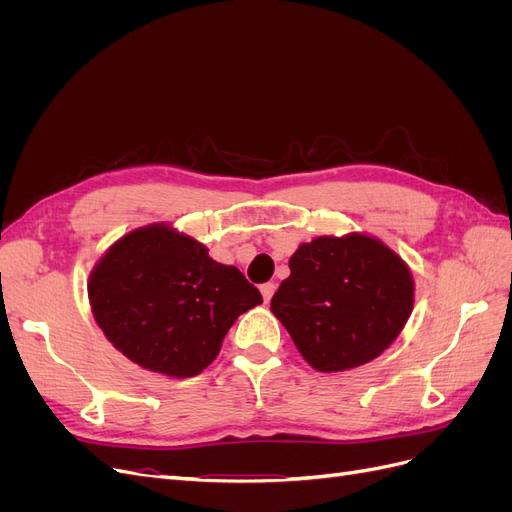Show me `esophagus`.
Listing matches in <instances>:
<instances>
[{
    "instance_id": "obj_1",
    "label": "esophagus",
    "mask_w": 512,
    "mask_h": 512,
    "mask_svg": "<svg viewBox=\"0 0 512 512\" xmlns=\"http://www.w3.org/2000/svg\"><path fill=\"white\" fill-rule=\"evenodd\" d=\"M260 292H262V299H265V303H269L271 297H273V292H275V284H273V282L262 284V286H260Z\"/></svg>"
}]
</instances>
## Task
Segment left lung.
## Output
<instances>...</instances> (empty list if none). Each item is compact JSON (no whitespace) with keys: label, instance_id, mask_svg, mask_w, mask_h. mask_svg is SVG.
Listing matches in <instances>:
<instances>
[{"label":"left lung","instance_id":"left-lung-1","mask_svg":"<svg viewBox=\"0 0 512 512\" xmlns=\"http://www.w3.org/2000/svg\"><path fill=\"white\" fill-rule=\"evenodd\" d=\"M288 267L271 312L324 374L374 361L412 314L410 269L374 237H318L299 245Z\"/></svg>","mask_w":512,"mask_h":512}]
</instances>
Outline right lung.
Here are the masks:
<instances>
[{
	"instance_id": "1",
	"label": "right lung",
	"mask_w": 512,
	"mask_h": 512,
	"mask_svg": "<svg viewBox=\"0 0 512 512\" xmlns=\"http://www.w3.org/2000/svg\"><path fill=\"white\" fill-rule=\"evenodd\" d=\"M91 312L106 339L149 371L192 378L218 356L235 320L262 303L230 265L166 224L121 237L89 275Z\"/></svg>"
}]
</instances>
